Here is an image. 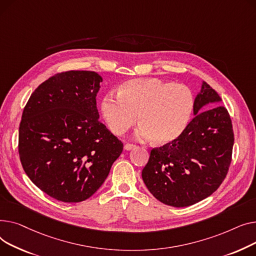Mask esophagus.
Masks as SVG:
<instances>
[{"mask_svg":"<svg viewBox=\"0 0 256 256\" xmlns=\"http://www.w3.org/2000/svg\"><path fill=\"white\" fill-rule=\"evenodd\" d=\"M136 148V146L132 144H126L124 146V148L126 150V151H131V150H133V148Z\"/></svg>","mask_w":256,"mask_h":256,"instance_id":"34e87169","label":"esophagus"}]
</instances>
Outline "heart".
Returning a JSON list of instances; mask_svg holds the SVG:
<instances>
[{
    "label": "heart",
    "mask_w": 256,
    "mask_h": 256,
    "mask_svg": "<svg viewBox=\"0 0 256 256\" xmlns=\"http://www.w3.org/2000/svg\"><path fill=\"white\" fill-rule=\"evenodd\" d=\"M193 108L194 97L188 86L154 78L130 80L118 88V96L108 94L101 103L112 133L124 134L138 118V136L152 138L158 146L170 144L182 136Z\"/></svg>",
    "instance_id": "obj_1"
}]
</instances>
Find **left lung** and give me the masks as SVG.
Returning <instances> with one entry per match:
<instances>
[{"mask_svg": "<svg viewBox=\"0 0 256 256\" xmlns=\"http://www.w3.org/2000/svg\"><path fill=\"white\" fill-rule=\"evenodd\" d=\"M220 102L215 90L202 82L194 99V118L182 136L151 151L142 176L159 202L176 208L194 204L226 176L234 138L230 116Z\"/></svg>", "mask_w": 256, "mask_h": 256, "instance_id": "8db88e82", "label": "left lung"}]
</instances>
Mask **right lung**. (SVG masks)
I'll use <instances>...</instances> for the list:
<instances>
[{
  "label": "right lung",
  "mask_w": 256,
  "mask_h": 256,
  "mask_svg": "<svg viewBox=\"0 0 256 256\" xmlns=\"http://www.w3.org/2000/svg\"><path fill=\"white\" fill-rule=\"evenodd\" d=\"M102 78L67 71L42 82L22 112L18 153L30 180L52 198L80 202L108 178L123 144L99 121Z\"/></svg>",
  "instance_id": "1"
}]
</instances>
